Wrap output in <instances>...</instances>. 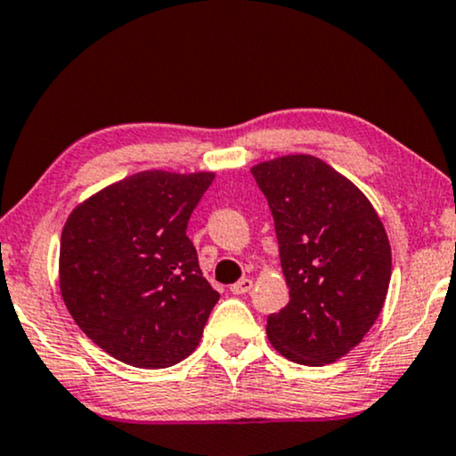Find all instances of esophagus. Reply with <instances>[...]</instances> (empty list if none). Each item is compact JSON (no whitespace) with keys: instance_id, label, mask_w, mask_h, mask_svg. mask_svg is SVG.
<instances>
[{"instance_id":"1","label":"esophagus","mask_w":456,"mask_h":456,"mask_svg":"<svg viewBox=\"0 0 456 456\" xmlns=\"http://www.w3.org/2000/svg\"><path fill=\"white\" fill-rule=\"evenodd\" d=\"M252 290V280L250 278H241L240 281H235L232 286L233 295H246V292Z\"/></svg>"}]
</instances>
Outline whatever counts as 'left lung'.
<instances>
[{
  "instance_id": "1",
  "label": "left lung",
  "mask_w": 456,
  "mask_h": 456,
  "mask_svg": "<svg viewBox=\"0 0 456 456\" xmlns=\"http://www.w3.org/2000/svg\"><path fill=\"white\" fill-rule=\"evenodd\" d=\"M269 201L290 301L267 318L275 351L303 366L349 354L381 314L391 246L370 200L315 155L252 166Z\"/></svg>"
}]
</instances>
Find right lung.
I'll use <instances>...</instances> for the list:
<instances>
[{"mask_svg":"<svg viewBox=\"0 0 456 456\" xmlns=\"http://www.w3.org/2000/svg\"><path fill=\"white\" fill-rule=\"evenodd\" d=\"M212 181L215 172H136L69 215L59 256L62 301L115 360L155 370L200 345L218 292L201 275L187 223Z\"/></svg>","mask_w":456,"mask_h":456,"instance_id":"right-lung-1","label":"right lung"}]
</instances>
